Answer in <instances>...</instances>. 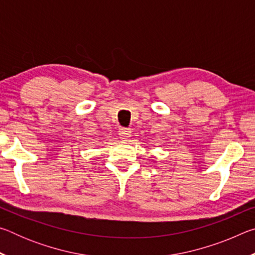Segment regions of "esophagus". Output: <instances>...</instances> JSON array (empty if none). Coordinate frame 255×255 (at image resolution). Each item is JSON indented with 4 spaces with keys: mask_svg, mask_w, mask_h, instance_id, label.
<instances>
[{
    "mask_svg": "<svg viewBox=\"0 0 255 255\" xmlns=\"http://www.w3.org/2000/svg\"><path fill=\"white\" fill-rule=\"evenodd\" d=\"M131 136V130L128 128H120L119 129V137L122 138L123 140L129 139V137Z\"/></svg>",
    "mask_w": 255,
    "mask_h": 255,
    "instance_id": "1",
    "label": "esophagus"
}]
</instances>
